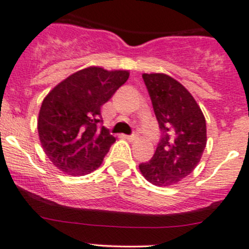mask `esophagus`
Masks as SVG:
<instances>
[{
    "label": "esophagus",
    "mask_w": 249,
    "mask_h": 249,
    "mask_svg": "<svg viewBox=\"0 0 249 249\" xmlns=\"http://www.w3.org/2000/svg\"><path fill=\"white\" fill-rule=\"evenodd\" d=\"M137 137H138V135H137V133H132V135L125 136V138H126L127 141H130V142H132V141L137 140Z\"/></svg>",
    "instance_id": "34e87169"
}]
</instances>
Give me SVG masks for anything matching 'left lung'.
<instances>
[{
  "label": "left lung",
  "instance_id": "1",
  "mask_svg": "<svg viewBox=\"0 0 249 249\" xmlns=\"http://www.w3.org/2000/svg\"><path fill=\"white\" fill-rule=\"evenodd\" d=\"M161 130L155 154L140 164L143 177L155 186H171L199 163L206 145V123L200 107L184 86L164 74H143Z\"/></svg>",
  "mask_w": 249,
  "mask_h": 249
}]
</instances>
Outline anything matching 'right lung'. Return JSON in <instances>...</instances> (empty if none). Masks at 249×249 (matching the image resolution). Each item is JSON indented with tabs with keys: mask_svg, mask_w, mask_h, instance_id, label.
Listing matches in <instances>:
<instances>
[{
	"mask_svg": "<svg viewBox=\"0 0 249 249\" xmlns=\"http://www.w3.org/2000/svg\"><path fill=\"white\" fill-rule=\"evenodd\" d=\"M129 78L126 70L89 67L70 75L44 99L39 140L50 161L72 177L89 174L103 163L116 138L103 123L101 106Z\"/></svg>",
	"mask_w": 249,
	"mask_h": 249,
	"instance_id": "1",
	"label": "right lung"
}]
</instances>
